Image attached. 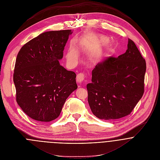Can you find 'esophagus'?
<instances>
[{
    "mask_svg": "<svg viewBox=\"0 0 160 160\" xmlns=\"http://www.w3.org/2000/svg\"><path fill=\"white\" fill-rule=\"evenodd\" d=\"M84 78H85V76L83 73H79L77 75V78H76V80H77V82L78 83L80 84L81 83L84 79Z\"/></svg>",
    "mask_w": 160,
    "mask_h": 160,
    "instance_id": "1",
    "label": "esophagus"
}]
</instances>
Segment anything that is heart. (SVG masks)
Returning <instances> with one entry per match:
<instances>
[{"mask_svg": "<svg viewBox=\"0 0 160 160\" xmlns=\"http://www.w3.org/2000/svg\"><path fill=\"white\" fill-rule=\"evenodd\" d=\"M89 41H91V40L96 41V42H98L99 43H104L106 42L107 38L105 37H104L103 36H101V35L96 34L94 33H92V32H90V33H89L88 34L84 41H82V42H88V41H89ZM68 56V58L69 60H73L76 57V53L73 50H71L69 51Z\"/></svg>", "mask_w": 160, "mask_h": 160, "instance_id": "heart-1", "label": "heart"}]
</instances>
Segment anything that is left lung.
Wrapping results in <instances>:
<instances>
[{"label":"left lung","instance_id":"obj_1","mask_svg":"<svg viewBox=\"0 0 160 160\" xmlns=\"http://www.w3.org/2000/svg\"><path fill=\"white\" fill-rule=\"evenodd\" d=\"M146 70L145 59L131 39L125 53L98 63L86 86L92 113L103 120L129 115L143 95Z\"/></svg>","mask_w":160,"mask_h":160}]
</instances>
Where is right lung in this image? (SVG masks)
<instances>
[{"instance_id": "right-lung-1", "label": "right lung", "mask_w": 160, "mask_h": 160, "mask_svg": "<svg viewBox=\"0 0 160 160\" xmlns=\"http://www.w3.org/2000/svg\"><path fill=\"white\" fill-rule=\"evenodd\" d=\"M71 29L47 31L24 45L16 60L13 81L16 101L30 118H57L69 96L78 88L76 74L60 65Z\"/></svg>"}]
</instances>
